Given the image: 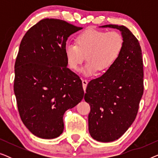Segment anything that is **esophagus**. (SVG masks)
I'll return each instance as SVG.
<instances>
[{"mask_svg": "<svg viewBox=\"0 0 158 158\" xmlns=\"http://www.w3.org/2000/svg\"><path fill=\"white\" fill-rule=\"evenodd\" d=\"M82 83H83V89H84V90H85V92L86 86H87V85H88V81H87V80H85V79L82 80Z\"/></svg>", "mask_w": 158, "mask_h": 158, "instance_id": "esophagus-1", "label": "esophagus"}]
</instances>
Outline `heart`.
Masks as SVG:
<instances>
[{
  "mask_svg": "<svg viewBox=\"0 0 158 158\" xmlns=\"http://www.w3.org/2000/svg\"><path fill=\"white\" fill-rule=\"evenodd\" d=\"M124 38L119 32L88 29L79 34L75 44H67L64 55L68 68L77 71L85 59L88 62L82 70L90 75L97 70L106 71L113 65L122 52Z\"/></svg>",
  "mask_w": 158,
  "mask_h": 158,
  "instance_id": "1",
  "label": "heart"
}]
</instances>
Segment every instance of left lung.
<instances>
[{
	"instance_id": "left-lung-1",
	"label": "left lung",
	"mask_w": 158,
	"mask_h": 158,
	"mask_svg": "<svg viewBox=\"0 0 158 158\" xmlns=\"http://www.w3.org/2000/svg\"><path fill=\"white\" fill-rule=\"evenodd\" d=\"M118 29L124 38L120 55L103 75L88 84L84 99L89 103L88 130L98 142L122 137L137 114L143 95V62L137 39L124 26L104 25Z\"/></svg>"
}]
</instances>
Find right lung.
<instances>
[{"label":"right lung","instance_id":"right-lung-1","mask_svg":"<svg viewBox=\"0 0 158 158\" xmlns=\"http://www.w3.org/2000/svg\"><path fill=\"white\" fill-rule=\"evenodd\" d=\"M81 29L65 21L45 19L30 28L21 42L14 94L23 124L40 138L59 137L64 112L83 98L81 80L68 68L64 55L68 38Z\"/></svg>","mask_w":158,"mask_h":158}]
</instances>
